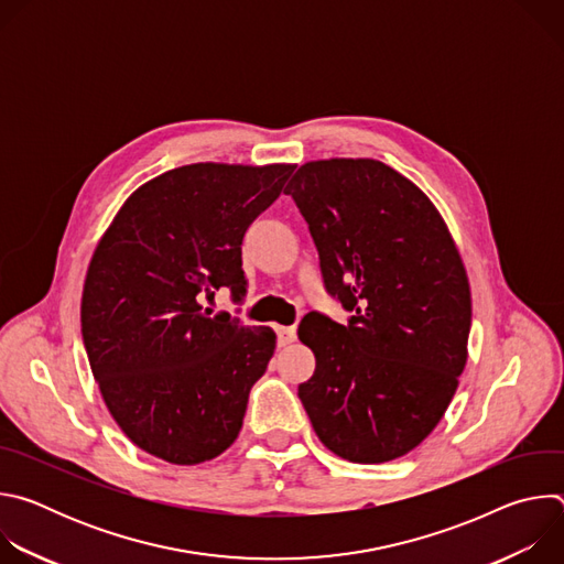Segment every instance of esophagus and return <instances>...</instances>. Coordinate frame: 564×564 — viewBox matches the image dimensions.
<instances>
[{"instance_id": "esophagus-1", "label": "esophagus", "mask_w": 564, "mask_h": 564, "mask_svg": "<svg viewBox=\"0 0 564 564\" xmlns=\"http://www.w3.org/2000/svg\"><path fill=\"white\" fill-rule=\"evenodd\" d=\"M296 341V328H285V326H279L276 328V344L283 348V346H290Z\"/></svg>"}]
</instances>
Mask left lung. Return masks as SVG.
<instances>
[{
    "mask_svg": "<svg viewBox=\"0 0 564 564\" xmlns=\"http://www.w3.org/2000/svg\"><path fill=\"white\" fill-rule=\"evenodd\" d=\"M303 214L328 294L348 326L310 312L299 339L314 375L299 399L335 455L381 464L444 417L468 357L470 288L431 198L372 158L312 160L285 187Z\"/></svg>",
    "mask_w": 564,
    "mask_h": 564,
    "instance_id": "8db88e82",
    "label": "left lung"
}]
</instances>
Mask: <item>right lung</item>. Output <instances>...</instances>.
I'll return each mask as SVG.
<instances>
[{
  "label": "right lung",
  "mask_w": 564,
  "mask_h": 564,
  "mask_svg": "<svg viewBox=\"0 0 564 564\" xmlns=\"http://www.w3.org/2000/svg\"><path fill=\"white\" fill-rule=\"evenodd\" d=\"M294 165L196 163L140 185L87 270L83 339L105 404L144 453L194 466L227 451L276 335L209 316L203 294L246 292L240 243Z\"/></svg>",
  "instance_id": "1"
}]
</instances>
